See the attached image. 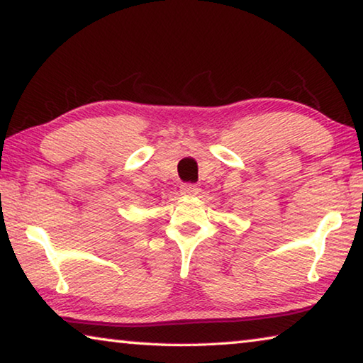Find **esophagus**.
<instances>
[{
  "instance_id": "obj_1",
  "label": "esophagus",
  "mask_w": 363,
  "mask_h": 363,
  "mask_svg": "<svg viewBox=\"0 0 363 363\" xmlns=\"http://www.w3.org/2000/svg\"><path fill=\"white\" fill-rule=\"evenodd\" d=\"M196 192H199V187H196L195 184H192V182H186V184H182V186H181V194L182 195H195Z\"/></svg>"
}]
</instances>
